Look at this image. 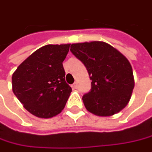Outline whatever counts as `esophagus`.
Returning <instances> with one entry per match:
<instances>
[{
    "label": "esophagus",
    "mask_w": 152,
    "mask_h": 152,
    "mask_svg": "<svg viewBox=\"0 0 152 152\" xmlns=\"http://www.w3.org/2000/svg\"><path fill=\"white\" fill-rule=\"evenodd\" d=\"M77 87H78V85H77V83H74L73 84H72V88H74V89H76V88H77Z\"/></svg>",
    "instance_id": "1"
}]
</instances>
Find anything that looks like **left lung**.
<instances>
[{
    "mask_svg": "<svg viewBox=\"0 0 152 152\" xmlns=\"http://www.w3.org/2000/svg\"><path fill=\"white\" fill-rule=\"evenodd\" d=\"M72 54L87 69L91 89L83 96L88 111L98 116H111L129 102L134 88L129 61L110 45L101 42L72 44Z\"/></svg>",
    "mask_w": 152,
    "mask_h": 152,
    "instance_id": "8db88e82",
    "label": "left lung"
}]
</instances>
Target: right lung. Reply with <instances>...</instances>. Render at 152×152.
I'll use <instances>...</instances> for the list:
<instances>
[{"mask_svg":"<svg viewBox=\"0 0 152 152\" xmlns=\"http://www.w3.org/2000/svg\"><path fill=\"white\" fill-rule=\"evenodd\" d=\"M69 45L41 47L13 74L14 94L27 111L39 118L48 119L61 113L71 93L63 66Z\"/></svg>","mask_w":152,"mask_h":152,"instance_id":"1","label":"right lung"}]
</instances>
